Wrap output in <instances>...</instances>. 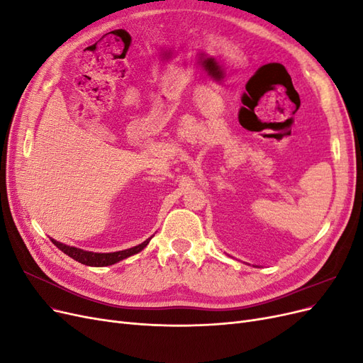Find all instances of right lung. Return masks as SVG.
Masks as SVG:
<instances>
[{
  "label": "right lung",
  "mask_w": 363,
  "mask_h": 363,
  "mask_svg": "<svg viewBox=\"0 0 363 363\" xmlns=\"http://www.w3.org/2000/svg\"><path fill=\"white\" fill-rule=\"evenodd\" d=\"M151 240V238H148L144 242L133 247V248H128V250H123V251H115V252H92V251H84L82 248H75V247H69V245H65L62 242H57V240L51 239V242L56 245L59 250H62L65 255H68L69 257H72L74 260L83 263V265L87 267H108V265H113V263L127 259L133 255H138L139 251L144 250L148 242Z\"/></svg>",
  "instance_id": "obj_1"
}]
</instances>
